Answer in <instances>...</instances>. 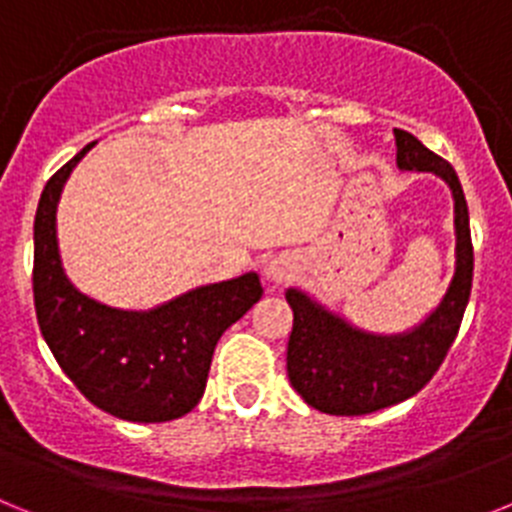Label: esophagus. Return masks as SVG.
Masks as SVG:
<instances>
[{
    "instance_id": "obj_1",
    "label": "esophagus",
    "mask_w": 512,
    "mask_h": 512,
    "mask_svg": "<svg viewBox=\"0 0 512 512\" xmlns=\"http://www.w3.org/2000/svg\"><path fill=\"white\" fill-rule=\"evenodd\" d=\"M295 271H297L295 259H292L289 253H279V256H274V259L266 264L264 274L274 287H279V284H287L289 279L295 277Z\"/></svg>"
}]
</instances>
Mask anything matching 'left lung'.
Listing matches in <instances>:
<instances>
[{
    "instance_id": "1",
    "label": "left lung",
    "mask_w": 512,
    "mask_h": 512,
    "mask_svg": "<svg viewBox=\"0 0 512 512\" xmlns=\"http://www.w3.org/2000/svg\"><path fill=\"white\" fill-rule=\"evenodd\" d=\"M397 169L436 174L454 197L456 264L446 295L418 325L402 333L356 328L297 287L284 292L295 312L287 374L297 395L328 415H366L418 395L431 382L459 333L472 289L474 251L459 176L415 135L395 130Z\"/></svg>"
}]
</instances>
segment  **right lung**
<instances>
[{
	"mask_svg": "<svg viewBox=\"0 0 512 512\" xmlns=\"http://www.w3.org/2000/svg\"><path fill=\"white\" fill-rule=\"evenodd\" d=\"M94 143L48 179L35 212L33 295L38 325L63 374L104 413L164 423L202 400L215 346L264 295L256 271L189 289L151 310H120L66 277L56 235L63 184Z\"/></svg>",
	"mask_w": 512,
	"mask_h": 512,
	"instance_id": "right-lung-1",
	"label": "right lung"
}]
</instances>
